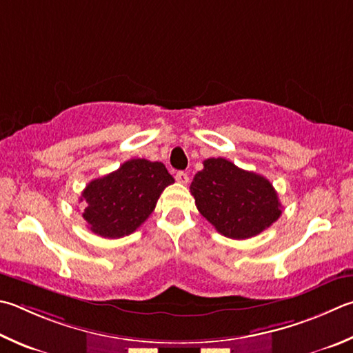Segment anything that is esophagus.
<instances>
[{
  "instance_id": "1",
  "label": "esophagus",
  "mask_w": 353,
  "mask_h": 353,
  "mask_svg": "<svg viewBox=\"0 0 353 353\" xmlns=\"http://www.w3.org/2000/svg\"><path fill=\"white\" fill-rule=\"evenodd\" d=\"M176 181H177L179 183L187 185L188 181H190V177H188V174H187V172H185V171H179L177 174H176Z\"/></svg>"
}]
</instances>
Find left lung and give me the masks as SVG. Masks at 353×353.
Listing matches in <instances>:
<instances>
[{"label": "left lung", "mask_w": 353, "mask_h": 353, "mask_svg": "<svg viewBox=\"0 0 353 353\" xmlns=\"http://www.w3.org/2000/svg\"><path fill=\"white\" fill-rule=\"evenodd\" d=\"M196 207L221 234L248 239L279 219L281 202L264 176L241 170L222 157L203 160L190 187Z\"/></svg>", "instance_id": "1"}]
</instances>
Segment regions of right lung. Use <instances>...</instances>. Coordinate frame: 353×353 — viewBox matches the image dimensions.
<instances>
[{"label":"right lung","instance_id":"right-lung-1","mask_svg":"<svg viewBox=\"0 0 353 353\" xmlns=\"http://www.w3.org/2000/svg\"><path fill=\"white\" fill-rule=\"evenodd\" d=\"M174 179L162 162L131 159L86 185L80 201L86 202L83 217L91 232L108 239L131 234L154 211L162 191Z\"/></svg>","mask_w":353,"mask_h":353}]
</instances>
